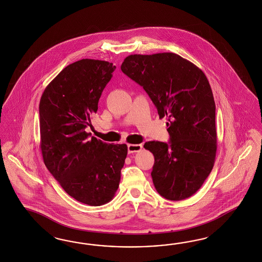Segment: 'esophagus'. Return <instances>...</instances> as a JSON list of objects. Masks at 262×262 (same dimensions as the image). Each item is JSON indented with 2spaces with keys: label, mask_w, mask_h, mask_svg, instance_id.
I'll use <instances>...</instances> for the list:
<instances>
[{
  "label": "esophagus",
  "mask_w": 262,
  "mask_h": 262,
  "mask_svg": "<svg viewBox=\"0 0 262 262\" xmlns=\"http://www.w3.org/2000/svg\"><path fill=\"white\" fill-rule=\"evenodd\" d=\"M143 146L141 144H128L127 145V151L128 154H133L136 151H141Z\"/></svg>",
  "instance_id": "34e87169"
}]
</instances>
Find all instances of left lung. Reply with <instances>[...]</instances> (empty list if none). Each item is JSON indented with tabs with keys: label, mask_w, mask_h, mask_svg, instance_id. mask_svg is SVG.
<instances>
[{
	"label": "left lung",
	"mask_w": 262,
	"mask_h": 262,
	"mask_svg": "<svg viewBox=\"0 0 262 262\" xmlns=\"http://www.w3.org/2000/svg\"><path fill=\"white\" fill-rule=\"evenodd\" d=\"M166 117L170 142L144 144L152 152L151 178L163 198L181 201L201 188L214 165L215 103L204 72L174 53L130 55L121 65Z\"/></svg>",
	"instance_id": "1"
}]
</instances>
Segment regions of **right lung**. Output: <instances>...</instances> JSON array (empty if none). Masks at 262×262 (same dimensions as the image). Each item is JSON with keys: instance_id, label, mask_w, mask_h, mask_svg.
Listing matches in <instances>:
<instances>
[{"instance_id": "right-lung-1", "label": "right lung", "mask_w": 262, "mask_h": 262, "mask_svg": "<svg viewBox=\"0 0 262 262\" xmlns=\"http://www.w3.org/2000/svg\"><path fill=\"white\" fill-rule=\"evenodd\" d=\"M115 66L80 59L53 79L39 103L44 163L71 197L88 206L108 203L118 189L126 144H107L85 132Z\"/></svg>"}]
</instances>
